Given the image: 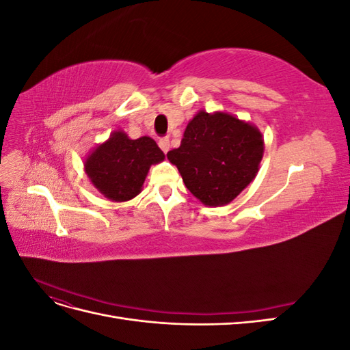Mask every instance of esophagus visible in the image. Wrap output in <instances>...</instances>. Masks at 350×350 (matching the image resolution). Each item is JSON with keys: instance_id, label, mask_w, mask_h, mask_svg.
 <instances>
[{"instance_id": "34e87169", "label": "esophagus", "mask_w": 350, "mask_h": 350, "mask_svg": "<svg viewBox=\"0 0 350 350\" xmlns=\"http://www.w3.org/2000/svg\"><path fill=\"white\" fill-rule=\"evenodd\" d=\"M159 147H161L162 152L166 154L169 152V139H161V140H159Z\"/></svg>"}]
</instances>
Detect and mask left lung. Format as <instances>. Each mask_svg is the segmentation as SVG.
Masks as SVG:
<instances>
[{
    "instance_id": "1",
    "label": "left lung",
    "mask_w": 350,
    "mask_h": 350,
    "mask_svg": "<svg viewBox=\"0 0 350 350\" xmlns=\"http://www.w3.org/2000/svg\"><path fill=\"white\" fill-rule=\"evenodd\" d=\"M264 139L256 125L216 111L189 120L181 146L167 152L185 187L208 207L229 204L257 176Z\"/></svg>"
}]
</instances>
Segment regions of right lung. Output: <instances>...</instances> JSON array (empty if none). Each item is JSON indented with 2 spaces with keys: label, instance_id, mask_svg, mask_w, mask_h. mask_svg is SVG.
<instances>
[{
  "label": "right lung",
  "instance_id": "add662e5",
  "mask_svg": "<svg viewBox=\"0 0 350 350\" xmlns=\"http://www.w3.org/2000/svg\"><path fill=\"white\" fill-rule=\"evenodd\" d=\"M165 161V153L150 137L133 140L116 130L84 159V172L98 191L115 203L139 196L152 165Z\"/></svg>",
  "mask_w": 350,
  "mask_h": 350
}]
</instances>
